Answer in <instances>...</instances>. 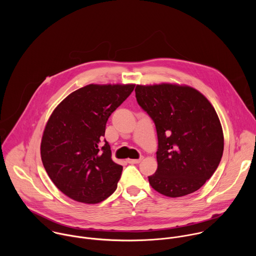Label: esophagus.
<instances>
[{"label": "esophagus", "mask_w": 256, "mask_h": 256, "mask_svg": "<svg viewBox=\"0 0 256 256\" xmlns=\"http://www.w3.org/2000/svg\"><path fill=\"white\" fill-rule=\"evenodd\" d=\"M142 159H144V157H140V159H128V162L130 164H138V163H140Z\"/></svg>", "instance_id": "34e87169"}]
</instances>
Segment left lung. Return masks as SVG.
Instances as JSON below:
<instances>
[{"mask_svg": "<svg viewBox=\"0 0 256 256\" xmlns=\"http://www.w3.org/2000/svg\"><path fill=\"white\" fill-rule=\"evenodd\" d=\"M138 105L155 122L158 136L151 186L169 198L200 190L220 164L222 126L214 106L196 89L170 83L136 85Z\"/></svg>", "mask_w": 256, "mask_h": 256, "instance_id": "left-lung-1", "label": "left lung"}]
</instances>
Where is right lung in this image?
<instances>
[{
	"mask_svg": "<svg viewBox=\"0 0 256 256\" xmlns=\"http://www.w3.org/2000/svg\"><path fill=\"white\" fill-rule=\"evenodd\" d=\"M134 84H90L68 95L44 130L42 161L54 186L79 202L98 204L112 196L122 166L102 140L108 118L130 96Z\"/></svg>",
	"mask_w": 256,
	"mask_h": 256,
	"instance_id": "add662e5",
	"label": "right lung"
}]
</instances>
